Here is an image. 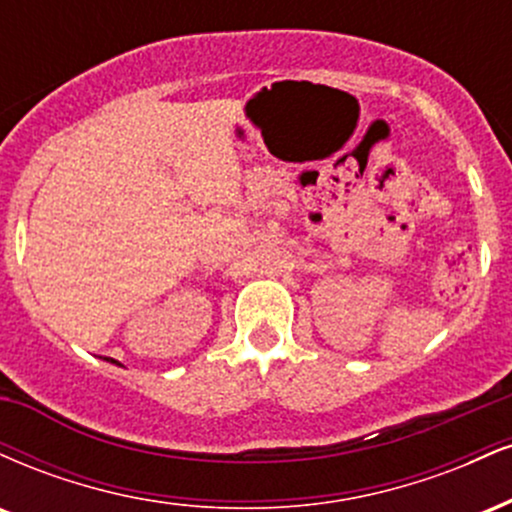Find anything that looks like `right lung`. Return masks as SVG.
<instances>
[{"instance_id": "add662e5", "label": "right lung", "mask_w": 512, "mask_h": 512, "mask_svg": "<svg viewBox=\"0 0 512 512\" xmlns=\"http://www.w3.org/2000/svg\"><path fill=\"white\" fill-rule=\"evenodd\" d=\"M105 361H110V363H117V361H113V358H105ZM117 366H120V363H117Z\"/></svg>"}]
</instances>
